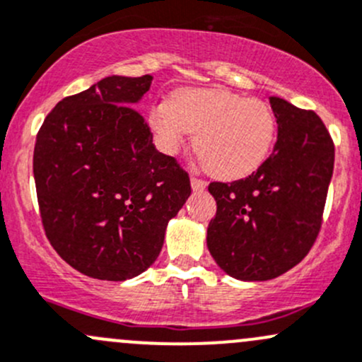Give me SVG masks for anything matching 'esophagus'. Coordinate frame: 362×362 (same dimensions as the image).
<instances>
[{
    "label": "esophagus",
    "instance_id": "esophagus-1",
    "mask_svg": "<svg viewBox=\"0 0 362 362\" xmlns=\"http://www.w3.org/2000/svg\"><path fill=\"white\" fill-rule=\"evenodd\" d=\"M191 185H192L194 191H203V189L206 187V182L201 180V178L192 177V178H191Z\"/></svg>",
    "mask_w": 362,
    "mask_h": 362
}]
</instances>
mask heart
Returning a JSON list of instances; mask_svg holds the SVG:
<instances>
[{
  "label": "heart",
  "instance_id": "b5f03b06",
  "mask_svg": "<svg viewBox=\"0 0 362 362\" xmlns=\"http://www.w3.org/2000/svg\"><path fill=\"white\" fill-rule=\"evenodd\" d=\"M149 127L166 154H175L189 133H196L194 151L208 171L223 180L260 168L277 135L276 114L267 102L218 88L175 91L171 100L151 109Z\"/></svg>",
  "mask_w": 362,
  "mask_h": 362
}]
</instances>
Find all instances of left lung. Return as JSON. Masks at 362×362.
Returning <instances> with one entry per match:
<instances>
[{
  "label": "left lung",
  "instance_id": "1",
  "mask_svg": "<svg viewBox=\"0 0 362 362\" xmlns=\"http://www.w3.org/2000/svg\"><path fill=\"white\" fill-rule=\"evenodd\" d=\"M272 154L250 177L211 182L216 215L206 245L218 267L241 281H267L303 260L322 223L334 146L321 117L271 97Z\"/></svg>",
  "mask_w": 362,
  "mask_h": 362
}]
</instances>
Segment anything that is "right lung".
Segmentation results:
<instances>
[{
	"label": "right lung",
	"mask_w": 362,
	"mask_h": 362,
	"mask_svg": "<svg viewBox=\"0 0 362 362\" xmlns=\"http://www.w3.org/2000/svg\"><path fill=\"white\" fill-rule=\"evenodd\" d=\"M151 83V74L100 79L60 100L37 132L33 170L45 234L93 279L149 269L191 196L187 171L156 149L135 109Z\"/></svg>",
	"instance_id": "1"
}]
</instances>
